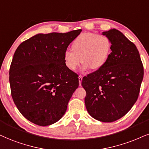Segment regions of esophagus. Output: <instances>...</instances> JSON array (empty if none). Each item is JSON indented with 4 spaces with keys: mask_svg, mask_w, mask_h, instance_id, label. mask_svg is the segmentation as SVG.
Masks as SVG:
<instances>
[{
    "mask_svg": "<svg viewBox=\"0 0 149 149\" xmlns=\"http://www.w3.org/2000/svg\"><path fill=\"white\" fill-rule=\"evenodd\" d=\"M82 79H83V77L81 76V75H79V86H81Z\"/></svg>",
    "mask_w": 149,
    "mask_h": 149,
    "instance_id": "obj_1",
    "label": "esophagus"
}]
</instances>
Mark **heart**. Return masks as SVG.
I'll use <instances>...</instances> for the list:
<instances>
[{
    "label": "heart",
    "mask_w": 149,
    "mask_h": 149,
    "mask_svg": "<svg viewBox=\"0 0 149 149\" xmlns=\"http://www.w3.org/2000/svg\"><path fill=\"white\" fill-rule=\"evenodd\" d=\"M111 41L107 36L83 33L73 42V51L69 49L65 51L63 60L70 70H76L81 61L83 70L91 67L96 70L105 65L111 54Z\"/></svg>",
    "instance_id": "obj_1"
}]
</instances>
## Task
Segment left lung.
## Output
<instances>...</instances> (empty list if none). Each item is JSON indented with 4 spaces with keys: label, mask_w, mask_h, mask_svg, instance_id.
Segmentation results:
<instances>
[{
    "label": "left lung",
    "mask_w": 149,
    "mask_h": 149,
    "mask_svg": "<svg viewBox=\"0 0 149 149\" xmlns=\"http://www.w3.org/2000/svg\"><path fill=\"white\" fill-rule=\"evenodd\" d=\"M102 34L111 40V54L102 68L83 79L81 85L90 115L100 122H113L136 102L144 68L135 45L120 31L111 29Z\"/></svg>",
    "instance_id": "left-lung-1"
}]
</instances>
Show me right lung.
I'll return each mask as SVG.
<instances>
[{"mask_svg":"<svg viewBox=\"0 0 149 149\" xmlns=\"http://www.w3.org/2000/svg\"><path fill=\"white\" fill-rule=\"evenodd\" d=\"M81 31L37 34L16 49L10 69L11 93L30 122L49 126L65 114L79 79L66 67L63 54Z\"/></svg>","mask_w":149,"mask_h":149,"instance_id":"obj_1","label":"right lung"}]
</instances>
